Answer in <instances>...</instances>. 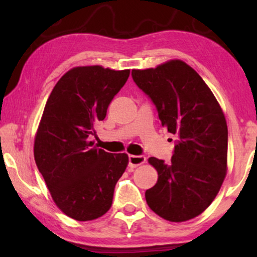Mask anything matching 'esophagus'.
Returning <instances> with one entry per match:
<instances>
[{
    "mask_svg": "<svg viewBox=\"0 0 257 257\" xmlns=\"http://www.w3.org/2000/svg\"><path fill=\"white\" fill-rule=\"evenodd\" d=\"M146 161V158L144 156H130L128 157V164L130 167L136 168L143 165Z\"/></svg>",
    "mask_w": 257,
    "mask_h": 257,
    "instance_id": "obj_1",
    "label": "esophagus"
}]
</instances>
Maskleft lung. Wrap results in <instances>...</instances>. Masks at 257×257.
<instances>
[{"label":"left lung","mask_w":257,"mask_h":257,"mask_svg":"<svg viewBox=\"0 0 257 257\" xmlns=\"http://www.w3.org/2000/svg\"><path fill=\"white\" fill-rule=\"evenodd\" d=\"M156 104L161 126L177 136L171 163L151 157L158 181L145 193L154 213L184 222L208 208L227 174L228 128L223 111L198 72L180 59L132 70Z\"/></svg>","instance_id":"obj_1"}]
</instances>
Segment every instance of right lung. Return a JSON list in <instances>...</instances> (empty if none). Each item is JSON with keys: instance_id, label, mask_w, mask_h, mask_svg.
I'll use <instances>...</instances> for the list:
<instances>
[{"instance_id": "add662e5", "label": "right lung", "mask_w": 257, "mask_h": 257, "mask_svg": "<svg viewBox=\"0 0 257 257\" xmlns=\"http://www.w3.org/2000/svg\"><path fill=\"white\" fill-rule=\"evenodd\" d=\"M128 76V69L76 66L61 77L45 104L35 161L56 206L73 220L103 216L128 165L126 153L105 152L90 142Z\"/></svg>"}]
</instances>
